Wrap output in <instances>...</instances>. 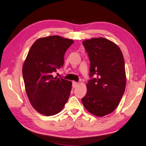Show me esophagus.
<instances>
[{
    "label": "esophagus",
    "instance_id": "esophagus-1",
    "mask_svg": "<svg viewBox=\"0 0 146 146\" xmlns=\"http://www.w3.org/2000/svg\"><path fill=\"white\" fill-rule=\"evenodd\" d=\"M78 85V83L75 82V81H73L72 82V86L73 88H76Z\"/></svg>",
    "mask_w": 146,
    "mask_h": 146
}]
</instances>
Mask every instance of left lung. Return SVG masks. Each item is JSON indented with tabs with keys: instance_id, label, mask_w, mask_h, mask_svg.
<instances>
[{
	"instance_id": "left-lung-1",
	"label": "left lung",
	"mask_w": 146,
	"mask_h": 146,
	"mask_svg": "<svg viewBox=\"0 0 146 146\" xmlns=\"http://www.w3.org/2000/svg\"><path fill=\"white\" fill-rule=\"evenodd\" d=\"M83 45L90 61L91 80L81 101L90 113L102 117L115 110L124 93L126 77L123 55L116 44L102 37L86 40Z\"/></svg>"
}]
</instances>
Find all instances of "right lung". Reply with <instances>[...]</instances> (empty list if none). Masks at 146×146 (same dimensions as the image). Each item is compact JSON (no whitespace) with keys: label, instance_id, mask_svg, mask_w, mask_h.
<instances>
[{"label":"right lung","instance_id":"1","mask_svg":"<svg viewBox=\"0 0 146 146\" xmlns=\"http://www.w3.org/2000/svg\"><path fill=\"white\" fill-rule=\"evenodd\" d=\"M73 40L58 35L38 38L23 63L22 74L30 103L39 113L53 116L63 110L70 97L72 83L54 78L64 64V55Z\"/></svg>","mask_w":146,"mask_h":146}]
</instances>
